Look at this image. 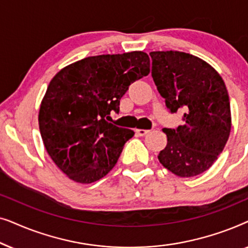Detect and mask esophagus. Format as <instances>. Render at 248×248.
Listing matches in <instances>:
<instances>
[{
	"instance_id": "obj_1",
	"label": "esophagus",
	"mask_w": 248,
	"mask_h": 248,
	"mask_svg": "<svg viewBox=\"0 0 248 248\" xmlns=\"http://www.w3.org/2000/svg\"><path fill=\"white\" fill-rule=\"evenodd\" d=\"M135 132H137V134L139 135V137H144L145 134L148 133V130H141V128H138V130H135Z\"/></svg>"
}]
</instances>
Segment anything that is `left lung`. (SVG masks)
<instances>
[{
	"instance_id": "8db88e82",
	"label": "left lung",
	"mask_w": 248,
	"mask_h": 248,
	"mask_svg": "<svg viewBox=\"0 0 248 248\" xmlns=\"http://www.w3.org/2000/svg\"><path fill=\"white\" fill-rule=\"evenodd\" d=\"M151 76L171 114L184 111L183 125L164 128L167 145L159 161L179 177H193L211 167L232 128L230 103L220 74L191 54L151 52Z\"/></svg>"
}]
</instances>
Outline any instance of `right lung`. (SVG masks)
<instances>
[{
	"label": "right lung",
	"mask_w": 248,
	"mask_h": 248,
	"mask_svg": "<svg viewBox=\"0 0 248 248\" xmlns=\"http://www.w3.org/2000/svg\"><path fill=\"white\" fill-rule=\"evenodd\" d=\"M149 72L148 54L131 52L86 57L53 78L39 130L49 157L69 178L89 184L114 168L134 132L108 122L110 111H120L130 84Z\"/></svg>",
	"instance_id": "right-lung-1"
}]
</instances>
